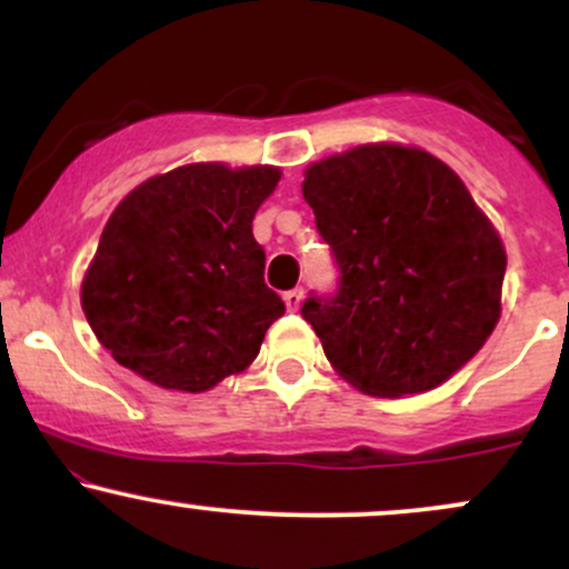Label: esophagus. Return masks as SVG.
I'll return each mask as SVG.
<instances>
[{
    "label": "esophagus",
    "mask_w": 569,
    "mask_h": 569,
    "mask_svg": "<svg viewBox=\"0 0 569 569\" xmlns=\"http://www.w3.org/2000/svg\"><path fill=\"white\" fill-rule=\"evenodd\" d=\"M302 299H305L302 289H291L283 293V302H286V307H289V312H297L299 307H302Z\"/></svg>",
    "instance_id": "1"
}]
</instances>
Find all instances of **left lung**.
Wrapping results in <instances>:
<instances>
[{"instance_id":"left-lung-1","label":"left lung","mask_w":569,"mask_h":569,"mask_svg":"<svg viewBox=\"0 0 569 569\" xmlns=\"http://www.w3.org/2000/svg\"><path fill=\"white\" fill-rule=\"evenodd\" d=\"M302 194L339 267L302 318L337 375L401 398L466 367L498 326L506 248L460 176L426 149L361 143L312 162Z\"/></svg>"}]
</instances>
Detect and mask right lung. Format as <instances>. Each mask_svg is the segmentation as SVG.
<instances>
[{"mask_svg":"<svg viewBox=\"0 0 569 569\" xmlns=\"http://www.w3.org/2000/svg\"><path fill=\"white\" fill-rule=\"evenodd\" d=\"M276 166L192 162L120 200L82 278L90 329L120 367L202 393L240 375L286 305L264 283L251 221Z\"/></svg>","mask_w":569,"mask_h":569,"instance_id":"obj_1","label":"right lung"}]
</instances>
